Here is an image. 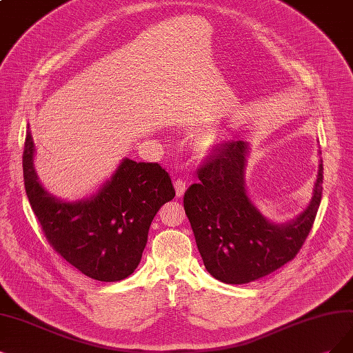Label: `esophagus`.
<instances>
[{
	"instance_id": "obj_1",
	"label": "esophagus",
	"mask_w": 353,
	"mask_h": 353,
	"mask_svg": "<svg viewBox=\"0 0 353 353\" xmlns=\"http://www.w3.org/2000/svg\"><path fill=\"white\" fill-rule=\"evenodd\" d=\"M186 181L183 180V179H177L176 181H174V189H176V194L179 198H181L185 194V192H186Z\"/></svg>"
}]
</instances>
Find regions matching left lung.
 Listing matches in <instances>:
<instances>
[{
    "mask_svg": "<svg viewBox=\"0 0 353 353\" xmlns=\"http://www.w3.org/2000/svg\"><path fill=\"white\" fill-rule=\"evenodd\" d=\"M247 152L244 141L225 142L199 168V183H193L183 198L206 270L232 285L263 278L296 256L314 224L323 192L320 160L308 206L290 223H270L247 196Z\"/></svg>",
    "mask_w": 353,
    "mask_h": 353,
    "instance_id": "left-lung-1",
    "label": "left lung"
}]
</instances>
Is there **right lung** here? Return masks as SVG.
<instances>
[{
    "label": "right lung",
    "instance_id": "add662e5",
    "mask_svg": "<svg viewBox=\"0 0 353 353\" xmlns=\"http://www.w3.org/2000/svg\"><path fill=\"white\" fill-rule=\"evenodd\" d=\"M33 157L34 143L28 126L23 152L24 188L54 250L96 281L117 282L134 273L155 214L176 194L165 170L159 163L125 159L93 196L63 202L41 185Z\"/></svg>",
    "mask_w": 353,
    "mask_h": 353
}]
</instances>
